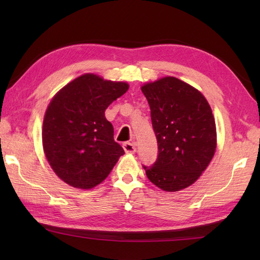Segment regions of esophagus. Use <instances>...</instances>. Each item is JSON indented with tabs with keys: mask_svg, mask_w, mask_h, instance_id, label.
I'll return each instance as SVG.
<instances>
[{
	"mask_svg": "<svg viewBox=\"0 0 260 260\" xmlns=\"http://www.w3.org/2000/svg\"><path fill=\"white\" fill-rule=\"evenodd\" d=\"M123 148L126 153H129V154H134L136 152V146L133 143H129V142H126L123 144Z\"/></svg>",
	"mask_w": 260,
	"mask_h": 260,
	"instance_id": "1",
	"label": "esophagus"
}]
</instances>
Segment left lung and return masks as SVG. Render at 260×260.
Returning <instances> with one entry per match:
<instances>
[{
  "label": "left lung",
  "mask_w": 260,
  "mask_h": 260,
  "mask_svg": "<svg viewBox=\"0 0 260 260\" xmlns=\"http://www.w3.org/2000/svg\"><path fill=\"white\" fill-rule=\"evenodd\" d=\"M151 108L158 155L143 167L148 180L168 192L183 190L200 178L214 155V117L202 93L175 77L142 86Z\"/></svg>",
  "instance_id": "8db88e82"
}]
</instances>
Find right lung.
<instances>
[{"mask_svg":"<svg viewBox=\"0 0 260 260\" xmlns=\"http://www.w3.org/2000/svg\"><path fill=\"white\" fill-rule=\"evenodd\" d=\"M128 87L85 74L60 89L49 104L43 118V151L54 173L67 184L91 189L125 154L114 141V127L105 110Z\"/></svg>","mask_w":260,"mask_h":260,"instance_id":"add662e5","label":"right lung"}]
</instances>
